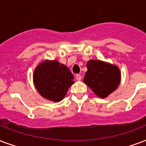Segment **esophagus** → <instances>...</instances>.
Segmentation results:
<instances>
[{"mask_svg": "<svg viewBox=\"0 0 146 146\" xmlns=\"http://www.w3.org/2000/svg\"><path fill=\"white\" fill-rule=\"evenodd\" d=\"M76 80H81V79H82V76H81L80 74H76Z\"/></svg>", "mask_w": 146, "mask_h": 146, "instance_id": "esophagus-1", "label": "esophagus"}]
</instances>
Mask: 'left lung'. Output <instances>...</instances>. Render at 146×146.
<instances>
[{"mask_svg": "<svg viewBox=\"0 0 146 146\" xmlns=\"http://www.w3.org/2000/svg\"><path fill=\"white\" fill-rule=\"evenodd\" d=\"M86 67L83 82L100 98L107 97L119 86L121 72L116 65L100 60H90Z\"/></svg>", "mask_w": 146, "mask_h": 146, "instance_id": "obj_1", "label": "left lung"}]
</instances>
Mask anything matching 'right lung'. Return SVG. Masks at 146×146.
<instances>
[{"label": "right lung", "instance_id": "obj_1", "mask_svg": "<svg viewBox=\"0 0 146 146\" xmlns=\"http://www.w3.org/2000/svg\"><path fill=\"white\" fill-rule=\"evenodd\" d=\"M69 68L57 60L42 61L34 70L33 82L40 95L55 103L65 97L69 88L74 83Z\"/></svg>", "mask_w": 146, "mask_h": 146}]
</instances>
